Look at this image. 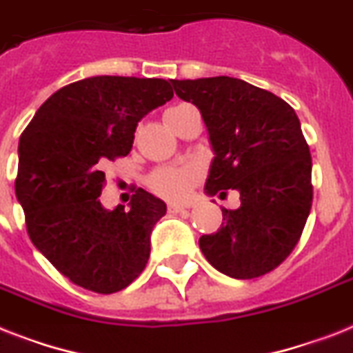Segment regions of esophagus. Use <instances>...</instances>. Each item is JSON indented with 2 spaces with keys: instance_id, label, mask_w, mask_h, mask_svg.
Wrapping results in <instances>:
<instances>
[{
  "instance_id": "esophagus-1",
  "label": "esophagus",
  "mask_w": 353,
  "mask_h": 353,
  "mask_svg": "<svg viewBox=\"0 0 353 353\" xmlns=\"http://www.w3.org/2000/svg\"><path fill=\"white\" fill-rule=\"evenodd\" d=\"M186 208H188V206L176 205V203H170V205H168V212H170V214H179V212L186 210Z\"/></svg>"
}]
</instances>
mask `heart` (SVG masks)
I'll return each mask as SVG.
<instances>
[{"label": "heart", "instance_id": "1", "mask_svg": "<svg viewBox=\"0 0 353 353\" xmlns=\"http://www.w3.org/2000/svg\"><path fill=\"white\" fill-rule=\"evenodd\" d=\"M186 105L174 107L165 114V117L174 116L177 110L185 108ZM201 172L196 165H185V167H165L156 170L148 179V185L157 196L170 199V201H183L190 194L192 186L196 185Z\"/></svg>", "mask_w": 353, "mask_h": 353}]
</instances>
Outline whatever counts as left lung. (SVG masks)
Segmentation results:
<instances>
[{
  "label": "left lung",
  "instance_id": "obj_1",
  "mask_svg": "<svg viewBox=\"0 0 353 353\" xmlns=\"http://www.w3.org/2000/svg\"><path fill=\"white\" fill-rule=\"evenodd\" d=\"M172 85L199 108L208 130L206 194L223 197L232 188L241 196L239 208H221V228L201 236L203 256L234 279L265 276L296 248L312 208V157L299 117L285 99L237 77Z\"/></svg>",
  "mask_w": 353,
  "mask_h": 353
}]
</instances>
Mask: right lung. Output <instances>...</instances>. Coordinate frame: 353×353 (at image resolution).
<instances>
[{
	"mask_svg": "<svg viewBox=\"0 0 353 353\" xmlns=\"http://www.w3.org/2000/svg\"><path fill=\"white\" fill-rule=\"evenodd\" d=\"M172 79L96 76L48 97L19 137L16 197L37 250L74 285L127 288L147 266L167 205L137 188L130 210L103 208L105 165L127 156L137 123L174 97Z\"/></svg>",
	"mask_w": 353,
	"mask_h": 353,
	"instance_id": "1",
	"label": "right lung"
}]
</instances>
